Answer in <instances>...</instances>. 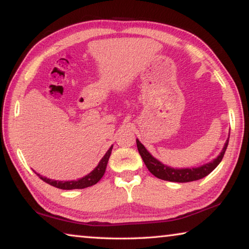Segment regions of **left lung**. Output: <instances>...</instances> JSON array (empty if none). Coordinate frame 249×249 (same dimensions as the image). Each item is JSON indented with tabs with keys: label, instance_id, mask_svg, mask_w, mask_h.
<instances>
[{
	"label": "left lung",
	"instance_id": "obj_1",
	"mask_svg": "<svg viewBox=\"0 0 249 249\" xmlns=\"http://www.w3.org/2000/svg\"><path fill=\"white\" fill-rule=\"evenodd\" d=\"M229 140L230 137L227 138L224 148L221 151V154L218 155L217 158L214 159L213 161H211L201 167L187 168V169H174V168L162 165L161 162L158 161L157 159L154 158L153 156L147 151L144 145H142L138 140H136V144L137 149L140 151L142 160H144L147 169H148L155 177H157V178L161 180L171 181V182H190V181H196L204 178L205 176H208L215 169L218 163L222 161L223 157H224L227 145H229Z\"/></svg>",
	"mask_w": 249,
	"mask_h": 249
}]
</instances>
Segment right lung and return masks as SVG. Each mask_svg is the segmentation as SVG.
Segmentation results:
<instances>
[{"mask_svg":"<svg viewBox=\"0 0 249 249\" xmlns=\"http://www.w3.org/2000/svg\"><path fill=\"white\" fill-rule=\"evenodd\" d=\"M112 148H113V146L109 147V149L107 151V154L104 155V157L101 159L99 165L96 166V168L93 171L90 172L89 175H87L86 177H83V178L79 179V180L56 181V180H52V179L46 178V177H41L38 174H37V176H38L41 180L45 181L46 183L53 185V187H56L58 189H62V190H73V189H84V188L91 187V185L98 183L99 181L101 180V178L103 177L105 169H107L108 158H109V156H111V153H112Z\"/></svg>","mask_w":249,"mask_h":249,"instance_id":"1","label":"right lung"}]
</instances>
